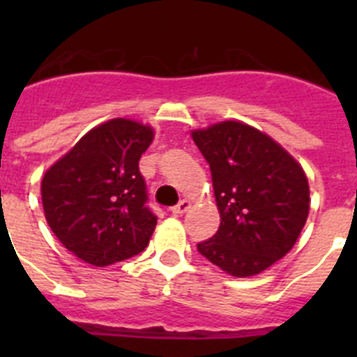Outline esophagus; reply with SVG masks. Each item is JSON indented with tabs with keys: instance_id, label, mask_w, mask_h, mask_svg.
<instances>
[{
	"instance_id": "esophagus-1",
	"label": "esophagus",
	"mask_w": 357,
	"mask_h": 357,
	"mask_svg": "<svg viewBox=\"0 0 357 357\" xmlns=\"http://www.w3.org/2000/svg\"><path fill=\"white\" fill-rule=\"evenodd\" d=\"M189 207H191V202H189V200H181V202H178V204H176V206L172 207V213L175 214V216H178V214H184L185 211L189 209Z\"/></svg>"
}]
</instances>
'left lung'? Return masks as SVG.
I'll use <instances>...</instances> for the list:
<instances>
[{
  "mask_svg": "<svg viewBox=\"0 0 357 357\" xmlns=\"http://www.w3.org/2000/svg\"><path fill=\"white\" fill-rule=\"evenodd\" d=\"M209 162L220 229L198 243L206 259L234 277L261 273L284 257L309 214L304 169L284 148L239 121L195 130Z\"/></svg>",
  "mask_w": 357,
  "mask_h": 357,
  "instance_id": "1",
  "label": "left lung"
}]
</instances>
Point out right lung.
<instances>
[{
    "label": "right lung",
    "mask_w": 357,
    "mask_h": 357,
    "mask_svg": "<svg viewBox=\"0 0 357 357\" xmlns=\"http://www.w3.org/2000/svg\"><path fill=\"white\" fill-rule=\"evenodd\" d=\"M151 139L146 125L110 119L87 132L44 175L46 222L85 263L107 266L146 248L157 216L146 206L139 159Z\"/></svg>",
    "instance_id": "add662e5"
}]
</instances>
